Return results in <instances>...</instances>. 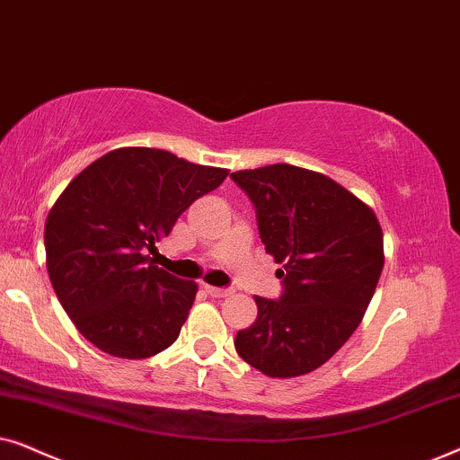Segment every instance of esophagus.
<instances>
[{"mask_svg": "<svg viewBox=\"0 0 460 460\" xmlns=\"http://www.w3.org/2000/svg\"><path fill=\"white\" fill-rule=\"evenodd\" d=\"M205 291L211 295V297H217V299H222V297H230L232 295V288H224V287H211V285H205Z\"/></svg>", "mask_w": 460, "mask_h": 460, "instance_id": "34e87169", "label": "esophagus"}]
</instances>
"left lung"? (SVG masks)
Masks as SVG:
<instances>
[{"instance_id": "obj_1", "label": "left lung", "mask_w": 460, "mask_h": 460, "mask_svg": "<svg viewBox=\"0 0 460 460\" xmlns=\"http://www.w3.org/2000/svg\"><path fill=\"white\" fill-rule=\"evenodd\" d=\"M230 178L282 263L280 297H255L257 320L236 332L234 348L268 376L312 373L354 335L373 299L383 270L379 219L337 181L287 163Z\"/></svg>"}]
</instances>
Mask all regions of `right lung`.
I'll return each instance as SVG.
<instances>
[{
    "instance_id": "1",
    "label": "right lung",
    "mask_w": 460,
    "mask_h": 460,
    "mask_svg": "<svg viewBox=\"0 0 460 460\" xmlns=\"http://www.w3.org/2000/svg\"><path fill=\"white\" fill-rule=\"evenodd\" d=\"M228 172L159 148H119L85 167L46 222L48 274L81 335L140 360L180 335L197 285L155 266L146 251Z\"/></svg>"
}]
</instances>
